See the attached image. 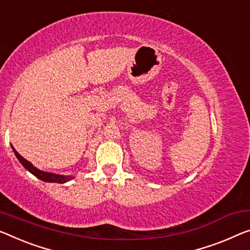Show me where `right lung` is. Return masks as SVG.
<instances>
[{"label":"right lung","instance_id":"1","mask_svg":"<svg viewBox=\"0 0 250 250\" xmlns=\"http://www.w3.org/2000/svg\"><path fill=\"white\" fill-rule=\"evenodd\" d=\"M12 149H13L15 156H17V159L19 160V162L23 165V167H24L25 170H28L30 173H32L34 176H37L38 179H40L41 181L52 182V183H66L74 179V176H70V175H61V174L51 173V172L41 171L38 167H34L31 162L26 161L24 157H22L20 154H19V153L15 151V148L13 146H12Z\"/></svg>","mask_w":250,"mask_h":250}]
</instances>
